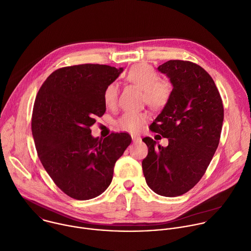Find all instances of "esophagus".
Segmentation results:
<instances>
[{"label":"esophagus","instance_id":"esophagus-1","mask_svg":"<svg viewBox=\"0 0 251 251\" xmlns=\"http://www.w3.org/2000/svg\"><path fill=\"white\" fill-rule=\"evenodd\" d=\"M131 138H132V141H133V143H139V142H141V138H140L139 136H136V135H132V136H131Z\"/></svg>","mask_w":251,"mask_h":251}]
</instances>
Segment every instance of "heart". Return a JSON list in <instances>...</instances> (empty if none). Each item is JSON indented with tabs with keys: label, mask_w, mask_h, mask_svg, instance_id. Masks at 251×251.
<instances>
[{
	"label": "heart",
	"mask_w": 251,
	"mask_h": 251,
	"mask_svg": "<svg viewBox=\"0 0 251 251\" xmlns=\"http://www.w3.org/2000/svg\"><path fill=\"white\" fill-rule=\"evenodd\" d=\"M126 79L143 90V100L153 109H161L167 105L171 97V86L168 82L160 81L157 72L147 64L136 65L131 68ZM119 95L118 85L108 84L103 92V100L107 107L115 106ZM148 119L145 112L126 111L118 120L117 125L124 130L136 132Z\"/></svg>",
	"instance_id": "1"
}]
</instances>
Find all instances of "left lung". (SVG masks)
<instances>
[{
    "instance_id": "8db88e82",
    "label": "left lung",
    "mask_w": 251,
    "mask_h": 251,
    "mask_svg": "<svg viewBox=\"0 0 251 251\" xmlns=\"http://www.w3.org/2000/svg\"><path fill=\"white\" fill-rule=\"evenodd\" d=\"M158 71L170 78L173 90L150 129L169 144L163 147L143 138L148 155L142 170L154 192L175 197L190 190L208 168L219 145L224 108L214 80L200 66L171 60Z\"/></svg>"
}]
</instances>
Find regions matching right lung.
Returning <instances> with one entry per match:
<instances>
[{"label": "right lung", "mask_w": 251, "mask_h": 251, "mask_svg": "<svg viewBox=\"0 0 251 251\" xmlns=\"http://www.w3.org/2000/svg\"><path fill=\"white\" fill-rule=\"evenodd\" d=\"M124 69L85 64L59 69L39 89L31 129L38 157L56 185L88 200L110 185L117 160L131 142L126 132L93 137L90 126L106 112L105 87Z\"/></svg>", "instance_id": "obj_1"}]
</instances>
